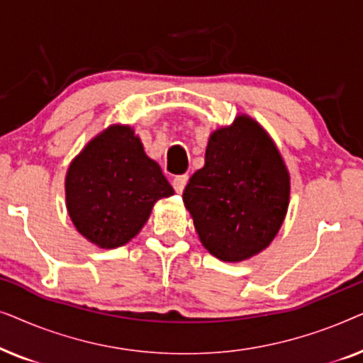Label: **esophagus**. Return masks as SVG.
Here are the masks:
<instances>
[{
  "instance_id": "esophagus-1",
  "label": "esophagus",
  "mask_w": 363,
  "mask_h": 363,
  "mask_svg": "<svg viewBox=\"0 0 363 363\" xmlns=\"http://www.w3.org/2000/svg\"><path fill=\"white\" fill-rule=\"evenodd\" d=\"M186 183H188V175H178L175 177V180H173V188H175L177 193H182L185 190Z\"/></svg>"
}]
</instances>
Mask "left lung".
I'll list each match as a JSON object with an SVG mask.
<instances>
[{
	"label": "left lung",
	"mask_w": 363,
	"mask_h": 363,
	"mask_svg": "<svg viewBox=\"0 0 363 363\" xmlns=\"http://www.w3.org/2000/svg\"><path fill=\"white\" fill-rule=\"evenodd\" d=\"M289 172L256 121L238 116L210 135L205 167L193 173L183 201L201 245L228 262L266 250L289 206Z\"/></svg>",
	"instance_id": "1"
}]
</instances>
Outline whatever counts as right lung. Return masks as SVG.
<instances>
[{
	"instance_id": "right-lung-1",
	"label": "right lung",
	"mask_w": 363,
	"mask_h": 363,
	"mask_svg": "<svg viewBox=\"0 0 363 363\" xmlns=\"http://www.w3.org/2000/svg\"><path fill=\"white\" fill-rule=\"evenodd\" d=\"M173 188L128 125H111L74 158L66 175L69 216L99 247L123 246L138 235Z\"/></svg>"
}]
</instances>
